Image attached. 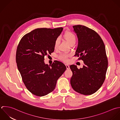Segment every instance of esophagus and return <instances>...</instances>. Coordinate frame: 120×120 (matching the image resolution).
<instances>
[{
    "mask_svg": "<svg viewBox=\"0 0 120 120\" xmlns=\"http://www.w3.org/2000/svg\"><path fill=\"white\" fill-rule=\"evenodd\" d=\"M66 68H67V70L70 69V66H69V65H68V64H66Z\"/></svg>",
    "mask_w": 120,
    "mask_h": 120,
    "instance_id": "obj_1",
    "label": "esophagus"
}]
</instances>
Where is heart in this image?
<instances>
[{
    "label": "heart",
    "mask_w": 120,
    "mask_h": 120,
    "mask_svg": "<svg viewBox=\"0 0 120 120\" xmlns=\"http://www.w3.org/2000/svg\"><path fill=\"white\" fill-rule=\"evenodd\" d=\"M64 37L66 40L69 44L71 45L73 44H75L77 41V37L76 35L72 32L68 31L66 32L64 34ZM59 43V39L58 38H56L55 41L54 47L55 49H57ZM70 56V55L66 53H61L58 56V58L59 60L64 61V62H67L68 61V57Z\"/></svg>",
    "instance_id": "b5f03b06"
}]
</instances>
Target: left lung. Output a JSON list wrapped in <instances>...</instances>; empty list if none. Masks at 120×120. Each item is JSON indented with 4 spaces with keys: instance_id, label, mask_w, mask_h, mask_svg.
Listing matches in <instances>:
<instances>
[{
    "instance_id": "1",
    "label": "left lung",
    "mask_w": 120,
    "mask_h": 120,
    "mask_svg": "<svg viewBox=\"0 0 120 120\" xmlns=\"http://www.w3.org/2000/svg\"><path fill=\"white\" fill-rule=\"evenodd\" d=\"M73 27L79 43L75 56L84 61L82 68L76 65L70 67L72 72L71 84L77 92L86 95L97 92L104 83L108 66V60L103 40L94 30L85 26Z\"/></svg>"
}]
</instances>
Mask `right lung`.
<instances>
[{"instance_id": "add662e5", "label": "right lung", "mask_w": 120, "mask_h": 120, "mask_svg": "<svg viewBox=\"0 0 120 120\" xmlns=\"http://www.w3.org/2000/svg\"><path fill=\"white\" fill-rule=\"evenodd\" d=\"M63 27L40 28L24 35L18 45L16 61L27 89L37 96H43L55 88L57 79L66 69L65 65L54 61L51 66L45 64V56L54 51L55 40Z\"/></svg>"}]
</instances>
